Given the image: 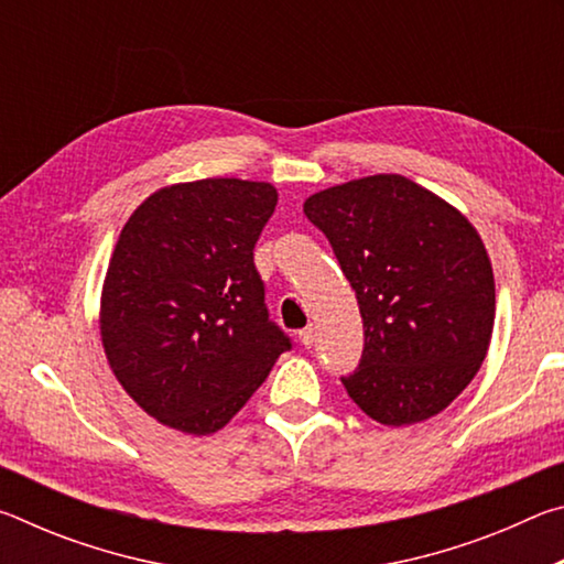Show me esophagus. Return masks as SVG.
Masks as SVG:
<instances>
[{
  "label": "esophagus",
  "mask_w": 564,
  "mask_h": 564,
  "mask_svg": "<svg viewBox=\"0 0 564 564\" xmlns=\"http://www.w3.org/2000/svg\"><path fill=\"white\" fill-rule=\"evenodd\" d=\"M299 340H301V346H305V348H311L313 343H316V328L313 326H308V328H303L301 333H299Z\"/></svg>",
  "instance_id": "esophagus-1"
}]
</instances>
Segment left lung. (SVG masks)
<instances>
[{
    "mask_svg": "<svg viewBox=\"0 0 564 564\" xmlns=\"http://www.w3.org/2000/svg\"><path fill=\"white\" fill-rule=\"evenodd\" d=\"M303 214L356 291L366 346L343 378L362 413L388 427L433 417L470 386L495 326V275L477 228L400 174L323 188Z\"/></svg>",
    "mask_w": 564,
    "mask_h": 564,
    "instance_id": "1",
    "label": "left lung"
}]
</instances>
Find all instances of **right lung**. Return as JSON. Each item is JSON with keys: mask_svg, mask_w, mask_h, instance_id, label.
<instances>
[{"mask_svg": "<svg viewBox=\"0 0 564 564\" xmlns=\"http://www.w3.org/2000/svg\"><path fill=\"white\" fill-rule=\"evenodd\" d=\"M275 204L269 181H184L154 191L123 224L99 336L111 373L161 425L221 431L291 348L253 265Z\"/></svg>", "mask_w": 564, "mask_h": 564, "instance_id": "right-lung-1", "label": "right lung"}]
</instances>
